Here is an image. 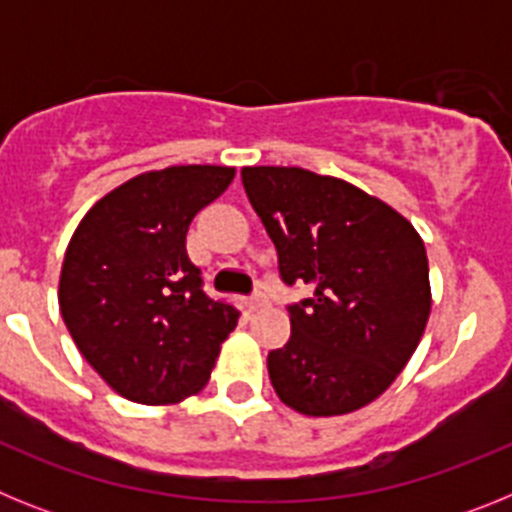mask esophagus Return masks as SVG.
Here are the masks:
<instances>
[{"mask_svg":"<svg viewBox=\"0 0 512 512\" xmlns=\"http://www.w3.org/2000/svg\"><path fill=\"white\" fill-rule=\"evenodd\" d=\"M264 295H253V297H248V312H256V310H261V307H264Z\"/></svg>","mask_w":512,"mask_h":512,"instance_id":"1","label":"esophagus"}]
</instances>
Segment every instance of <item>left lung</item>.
Returning <instances> with one entry per match:
<instances>
[{
  "label": "left lung",
  "mask_w": 512,
  "mask_h": 512,
  "mask_svg": "<svg viewBox=\"0 0 512 512\" xmlns=\"http://www.w3.org/2000/svg\"><path fill=\"white\" fill-rule=\"evenodd\" d=\"M243 187L287 284L292 336L266 366L287 408L346 415L377 400L415 354L431 315L423 238L408 217L354 184L300 166H246Z\"/></svg>",
  "instance_id": "8db88e82"
}]
</instances>
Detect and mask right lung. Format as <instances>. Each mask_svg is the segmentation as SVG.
<instances>
[{
    "label": "right lung",
    "mask_w": 512,
    "mask_h": 512,
    "mask_svg": "<svg viewBox=\"0 0 512 512\" xmlns=\"http://www.w3.org/2000/svg\"><path fill=\"white\" fill-rule=\"evenodd\" d=\"M233 166L146 171L107 192L71 235L58 305L76 348L117 395L174 405L207 384L238 310L202 292L187 256L194 215Z\"/></svg>",
    "instance_id": "right-lung-1"
}]
</instances>
